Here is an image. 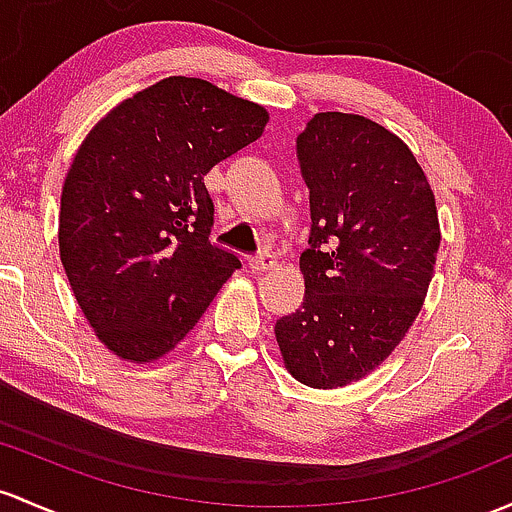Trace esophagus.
I'll return each instance as SVG.
<instances>
[{"label": "esophagus", "instance_id": "34e87169", "mask_svg": "<svg viewBox=\"0 0 512 512\" xmlns=\"http://www.w3.org/2000/svg\"><path fill=\"white\" fill-rule=\"evenodd\" d=\"M274 265H277V257H274V252H270V250H262V252H257L255 257H250L252 272H267V270H272Z\"/></svg>", "mask_w": 512, "mask_h": 512}]
</instances>
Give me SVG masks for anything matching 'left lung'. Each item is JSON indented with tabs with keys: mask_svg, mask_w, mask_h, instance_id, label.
Wrapping results in <instances>:
<instances>
[{
	"mask_svg": "<svg viewBox=\"0 0 512 512\" xmlns=\"http://www.w3.org/2000/svg\"><path fill=\"white\" fill-rule=\"evenodd\" d=\"M297 159L311 206L306 292L274 333L289 373L331 390L378 368L417 319L441 242L437 203L407 144L368 117L319 112Z\"/></svg>",
	"mask_w": 512,
	"mask_h": 512,
	"instance_id": "1",
	"label": "left lung"
}]
</instances>
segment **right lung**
<instances>
[{
    "instance_id": "add662e5",
    "label": "right lung",
    "mask_w": 512,
    "mask_h": 512,
    "mask_svg": "<svg viewBox=\"0 0 512 512\" xmlns=\"http://www.w3.org/2000/svg\"><path fill=\"white\" fill-rule=\"evenodd\" d=\"M265 125V107L174 75L107 112L80 144L61 196V262L85 319L120 358L169 353L242 267L211 242L203 176Z\"/></svg>"
}]
</instances>
